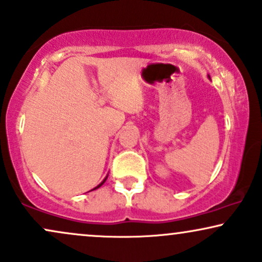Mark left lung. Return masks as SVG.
Here are the masks:
<instances>
[{"instance_id":"left-lung-1","label":"left lung","mask_w":262,"mask_h":262,"mask_svg":"<svg viewBox=\"0 0 262 262\" xmlns=\"http://www.w3.org/2000/svg\"><path fill=\"white\" fill-rule=\"evenodd\" d=\"M209 78H210V77H209Z\"/></svg>"}]
</instances>
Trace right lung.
Wrapping results in <instances>:
<instances>
[{"instance_id": "right-lung-1", "label": "right lung", "mask_w": 262, "mask_h": 262, "mask_svg": "<svg viewBox=\"0 0 262 262\" xmlns=\"http://www.w3.org/2000/svg\"><path fill=\"white\" fill-rule=\"evenodd\" d=\"M107 177H108V174H107V176H106V177H105V179H103V181H102V182H101V183H100V184H99V185H97V187H95V188H94V189H91V190H95V189H97V188H100V187H101V185H102V184H103V183H105V182H106V179H107Z\"/></svg>"}]
</instances>
